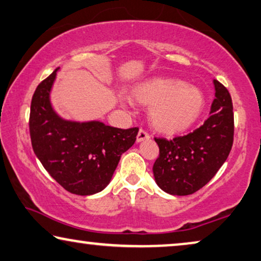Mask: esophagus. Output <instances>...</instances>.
<instances>
[{"label":"esophagus","instance_id":"1","mask_svg":"<svg viewBox=\"0 0 261 261\" xmlns=\"http://www.w3.org/2000/svg\"><path fill=\"white\" fill-rule=\"evenodd\" d=\"M146 139H150V135L147 134L145 130L141 129V130H139V132H138V135H137V142L141 143L143 141H146Z\"/></svg>","mask_w":261,"mask_h":261}]
</instances>
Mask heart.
Wrapping results in <instances>:
<instances>
[{
	"instance_id": "1",
	"label": "heart",
	"mask_w": 261,
	"mask_h": 261,
	"mask_svg": "<svg viewBox=\"0 0 261 261\" xmlns=\"http://www.w3.org/2000/svg\"><path fill=\"white\" fill-rule=\"evenodd\" d=\"M132 96L139 103L151 104V124L166 134H178L192 126L205 106L199 88L177 79L157 77L142 82L132 89Z\"/></svg>"
}]
</instances>
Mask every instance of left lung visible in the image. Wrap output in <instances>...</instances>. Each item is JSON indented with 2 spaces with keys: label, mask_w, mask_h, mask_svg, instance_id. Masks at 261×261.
<instances>
[{
  "label": "left lung",
  "mask_w": 261,
  "mask_h": 261,
  "mask_svg": "<svg viewBox=\"0 0 261 261\" xmlns=\"http://www.w3.org/2000/svg\"><path fill=\"white\" fill-rule=\"evenodd\" d=\"M215 96L208 118L197 130L173 139L154 138L159 157L153 177L163 191L173 196L192 194L215 177L233 144L234 120L230 92L213 80Z\"/></svg>",
  "instance_id": "left-lung-1"
}]
</instances>
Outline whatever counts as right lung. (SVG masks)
Segmentation results:
<instances>
[{
    "instance_id": "obj_1",
    "label": "right lung",
    "mask_w": 261,
    "mask_h": 261,
    "mask_svg": "<svg viewBox=\"0 0 261 261\" xmlns=\"http://www.w3.org/2000/svg\"><path fill=\"white\" fill-rule=\"evenodd\" d=\"M58 70L38 84L31 99V145L58 184L73 194L90 196L109 185L120 155L135 144L138 127L123 130L100 120L61 117L50 100Z\"/></svg>"
}]
</instances>
